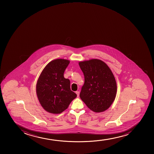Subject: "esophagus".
Returning a JSON list of instances; mask_svg holds the SVG:
<instances>
[{"label": "esophagus", "instance_id": "esophagus-1", "mask_svg": "<svg viewBox=\"0 0 154 154\" xmlns=\"http://www.w3.org/2000/svg\"><path fill=\"white\" fill-rule=\"evenodd\" d=\"M76 94H77V97H79V94H80V91H76Z\"/></svg>", "mask_w": 154, "mask_h": 154}]
</instances>
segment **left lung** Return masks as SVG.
Wrapping results in <instances>:
<instances>
[{"mask_svg":"<svg viewBox=\"0 0 154 154\" xmlns=\"http://www.w3.org/2000/svg\"><path fill=\"white\" fill-rule=\"evenodd\" d=\"M84 84L80 97L90 109L101 112L107 109L115 100L117 84L113 73L104 62L97 59L80 62Z\"/></svg>","mask_w":154,"mask_h":154,"instance_id":"left-lung-1","label":"left lung"}]
</instances>
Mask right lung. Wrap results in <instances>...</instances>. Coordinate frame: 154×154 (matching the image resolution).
Instances as JSON below:
<instances>
[{"instance_id":"add662e5","label":"right lung","mask_w":154,"mask_h":154,"mask_svg":"<svg viewBox=\"0 0 154 154\" xmlns=\"http://www.w3.org/2000/svg\"><path fill=\"white\" fill-rule=\"evenodd\" d=\"M69 63L64 59L52 60L45 67L37 80V97L42 107L50 113H61L77 96L71 90L70 80L64 76Z\"/></svg>"}]
</instances>
